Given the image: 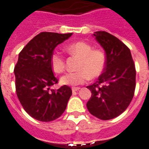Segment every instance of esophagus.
Returning <instances> with one entry per match:
<instances>
[{
	"mask_svg": "<svg viewBox=\"0 0 149 149\" xmlns=\"http://www.w3.org/2000/svg\"><path fill=\"white\" fill-rule=\"evenodd\" d=\"M80 89H81V88H78V87H77V88H75V87H73V88H72V92H76V91H79Z\"/></svg>",
	"mask_w": 149,
	"mask_h": 149,
	"instance_id": "obj_1",
	"label": "esophagus"
}]
</instances>
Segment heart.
Returning a JSON list of instances; mask_svg holds the SVG:
<instances>
[{
	"label": "heart",
	"mask_w": 149,
	"mask_h": 149,
	"mask_svg": "<svg viewBox=\"0 0 149 149\" xmlns=\"http://www.w3.org/2000/svg\"><path fill=\"white\" fill-rule=\"evenodd\" d=\"M66 50L70 55L80 58L77 71L68 72L61 77L64 85L75 86L82 84L91 78L99 77L105 69L107 57L104 51L93 49L91 45L83 41L73 42L68 45ZM52 70L55 73H61L65 68V58L60 53L54 52L50 57Z\"/></svg>",
	"instance_id": "1"
}]
</instances>
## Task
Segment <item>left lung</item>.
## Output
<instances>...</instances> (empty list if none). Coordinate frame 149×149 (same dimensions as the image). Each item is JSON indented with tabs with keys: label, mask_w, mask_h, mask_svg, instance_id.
Instances as JSON below:
<instances>
[{
	"label": "left lung",
	"mask_w": 149,
	"mask_h": 149,
	"mask_svg": "<svg viewBox=\"0 0 149 149\" xmlns=\"http://www.w3.org/2000/svg\"><path fill=\"white\" fill-rule=\"evenodd\" d=\"M106 52L107 64L98 81L87 87L91 97L88 111L100 120L120 116L127 109L136 89V67L129 48L116 36L105 31L94 33Z\"/></svg>",
	"instance_id": "1"
}]
</instances>
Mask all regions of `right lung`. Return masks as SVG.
<instances>
[{
  "label": "right lung",
  "mask_w": 149,
  "mask_h": 149,
  "mask_svg": "<svg viewBox=\"0 0 149 149\" xmlns=\"http://www.w3.org/2000/svg\"><path fill=\"white\" fill-rule=\"evenodd\" d=\"M72 35L42 32L19 54L14 67L17 97L25 111L39 121L50 122L60 117L72 94L67 85L50 89L58 81L52 70L50 57L55 48Z\"/></svg>",
  "instance_id": "1"
}]
</instances>
